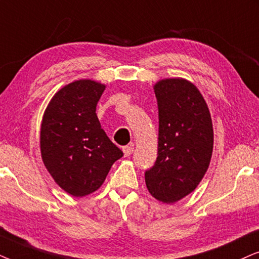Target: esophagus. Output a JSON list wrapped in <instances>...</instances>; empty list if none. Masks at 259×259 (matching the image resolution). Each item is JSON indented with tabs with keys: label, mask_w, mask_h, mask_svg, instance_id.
I'll use <instances>...</instances> for the list:
<instances>
[{
	"label": "esophagus",
	"mask_w": 259,
	"mask_h": 259,
	"mask_svg": "<svg viewBox=\"0 0 259 259\" xmlns=\"http://www.w3.org/2000/svg\"><path fill=\"white\" fill-rule=\"evenodd\" d=\"M123 153H124V156L127 157L130 156L134 153V148L132 146H126V147H123Z\"/></svg>",
	"instance_id": "34e87169"
}]
</instances>
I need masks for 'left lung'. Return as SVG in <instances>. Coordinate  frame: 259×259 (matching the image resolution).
<instances>
[{"label":"left lung","mask_w":259,"mask_h":259,"mask_svg":"<svg viewBox=\"0 0 259 259\" xmlns=\"http://www.w3.org/2000/svg\"><path fill=\"white\" fill-rule=\"evenodd\" d=\"M154 91L157 158L144 178L155 199L173 204L194 191L207 171L213 151L211 113L196 86L186 79H162Z\"/></svg>","instance_id":"1"}]
</instances>
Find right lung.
Returning <instances> with one entry per match:
<instances>
[{
    "instance_id": "add662e5",
    "label": "right lung",
    "mask_w": 259,
    "mask_h": 259,
    "mask_svg": "<svg viewBox=\"0 0 259 259\" xmlns=\"http://www.w3.org/2000/svg\"><path fill=\"white\" fill-rule=\"evenodd\" d=\"M104 90L105 85L90 79L64 86L51 99L41 123V157L47 170L65 192L79 198L97 191L123 156L96 113Z\"/></svg>"
}]
</instances>
